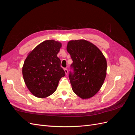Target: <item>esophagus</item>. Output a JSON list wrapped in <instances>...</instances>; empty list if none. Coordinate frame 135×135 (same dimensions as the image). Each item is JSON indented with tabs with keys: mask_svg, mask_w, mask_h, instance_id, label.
I'll return each instance as SVG.
<instances>
[{
	"mask_svg": "<svg viewBox=\"0 0 135 135\" xmlns=\"http://www.w3.org/2000/svg\"><path fill=\"white\" fill-rule=\"evenodd\" d=\"M64 71H65V74H66V75H67V74H68V69H67L66 68H65V69H64Z\"/></svg>",
	"mask_w": 135,
	"mask_h": 135,
	"instance_id": "esophagus-1",
	"label": "esophagus"
}]
</instances>
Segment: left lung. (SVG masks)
<instances>
[{
    "mask_svg": "<svg viewBox=\"0 0 135 135\" xmlns=\"http://www.w3.org/2000/svg\"><path fill=\"white\" fill-rule=\"evenodd\" d=\"M67 51L73 61L69 78L73 91L83 99L93 97L100 90L107 75V63L103 53L85 40L69 41Z\"/></svg>",
    "mask_w": 135,
    "mask_h": 135,
    "instance_id": "8db88e82",
    "label": "left lung"
}]
</instances>
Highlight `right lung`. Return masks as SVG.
<instances>
[{
    "label": "right lung",
    "mask_w": 135,
    "mask_h": 135,
    "mask_svg": "<svg viewBox=\"0 0 135 135\" xmlns=\"http://www.w3.org/2000/svg\"><path fill=\"white\" fill-rule=\"evenodd\" d=\"M61 43L46 40L28 55L22 68V75L27 88L36 97L45 98L54 93L59 80L65 75L57 57Z\"/></svg>",
    "instance_id": "1"
}]
</instances>
